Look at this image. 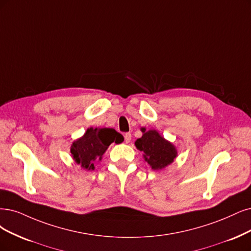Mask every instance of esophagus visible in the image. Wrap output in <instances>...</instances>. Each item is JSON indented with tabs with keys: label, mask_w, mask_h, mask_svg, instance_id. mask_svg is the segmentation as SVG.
Segmentation results:
<instances>
[{
	"label": "esophagus",
	"mask_w": 251,
	"mask_h": 251,
	"mask_svg": "<svg viewBox=\"0 0 251 251\" xmlns=\"http://www.w3.org/2000/svg\"><path fill=\"white\" fill-rule=\"evenodd\" d=\"M124 138H125V142H126L127 144H128V143H130V141H131V133H129V132L125 133Z\"/></svg>",
	"instance_id": "esophagus-1"
}]
</instances>
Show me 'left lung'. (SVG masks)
<instances>
[{
    "label": "left lung",
    "mask_w": 251,
    "mask_h": 251,
    "mask_svg": "<svg viewBox=\"0 0 251 251\" xmlns=\"http://www.w3.org/2000/svg\"><path fill=\"white\" fill-rule=\"evenodd\" d=\"M141 130L143 136L137 138L134 145L138 150L144 152V158L151 169L159 171L173 163L178 154L176 147L154 129L146 131V128H142Z\"/></svg>",
    "instance_id": "1"
}]
</instances>
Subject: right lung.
I'll list each match as a JSON object with an SVG mask.
<instances>
[{
	"mask_svg": "<svg viewBox=\"0 0 251 251\" xmlns=\"http://www.w3.org/2000/svg\"><path fill=\"white\" fill-rule=\"evenodd\" d=\"M123 141V135L113 128L90 127L85 134L72 143L70 153L73 160L83 170L91 171L95 169V162L101 160L111 143L121 144Z\"/></svg>",
	"mask_w": 251,
	"mask_h": 251,
	"instance_id": "obj_1",
	"label": "right lung"
}]
</instances>
